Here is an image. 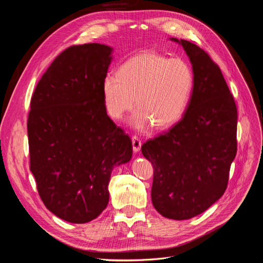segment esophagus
Returning a JSON list of instances; mask_svg holds the SVG:
<instances>
[{"instance_id":"1","label":"esophagus","mask_w":263,"mask_h":263,"mask_svg":"<svg viewBox=\"0 0 263 263\" xmlns=\"http://www.w3.org/2000/svg\"><path fill=\"white\" fill-rule=\"evenodd\" d=\"M132 141H133V150H134V153H139L140 148H141V145H142L141 140L138 137L134 136L132 138Z\"/></svg>"}]
</instances>
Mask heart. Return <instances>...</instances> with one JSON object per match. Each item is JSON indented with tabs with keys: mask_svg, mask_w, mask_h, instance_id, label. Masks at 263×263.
I'll list each match as a JSON object with an SVG mask.
<instances>
[{
	"mask_svg": "<svg viewBox=\"0 0 263 263\" xmlns=\"http://www.w3.org/2000/svg\"><path fill=\"white\" fill-rule=\"evenodd\" d=\"M193 84V71L184 59L144 51L125 60L116 74L104 77L102 94L112 118L122 119L136 98L138 109L132 118L135 128L144 130L153 124L156 128H168L184 114Z\"/></svg>",
	"mask_w": 263,
	"mask_h": 263,
	"instance_id": "b5f03b06",
	"label": "heart"
}]
</instances>
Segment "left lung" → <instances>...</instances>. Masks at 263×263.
<instances>
[{
  "instance_id": "left-lung-1",
  "label": "left lung",
  "mask_w": 263,
  "mask_h": 263,
  "mask_svg": "<svg viewBox=\"0 0 263 263\" xmlns=\"http://www.w3.org/2000/svg\"><path fill=\"white\" fill-rule=\"evenodd\" d=\"M184 49L194 84L181 121L148 140L141 153L154 165L151 200L163 217L184 220L218 201L237 154V107L219 67L200 47L170 38Z\"/></svg>"
}]
</instances>
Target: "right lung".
I'll return each mask as SVG.
<instances>
[{
	"label": "right lung",
	"mask_w": 263,
	"mask_h": 263,
	"mask_svg": "<svg viewBox=\"0 0 263 263\" xmlns=\"http://www.w3.org/2000/svg\"><path fill=\"white\" fill-rule=\"evenodd\" d=\"M112 53L103 44L70 47L47 69L30 101V171L38 193L52 214L73 224L105 210L114 166L133 155L130 138L108 117L103 101Z\"/></svg>",
	"instance_id": "1"
}]
</instances>
